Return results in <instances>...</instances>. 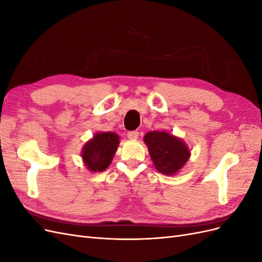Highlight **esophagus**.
<instances>
[{"instance_id": "obj_1", "label": "esophagus", "mask_w": 262, "mask_h": 262, "mask_svg": "<svg viewBox=\"0 0 262 262\" xmlns=\"http://www.w3.org/2000/svg\"><path fill=\"white\" fill-rule=\"evenodd\" d=\"M128 138L130 140H137L139 138V132L138 131H130V132H128Z\"/></svg>"}]
</instances>
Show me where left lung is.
Masks as SVG:
<instances>
[{"label": "left lung", "instance_id": "8db88e82", "mask_svg": "<svg viewBox=\"0 0 262 262\" xmlns=\"http://www.w3.org/2000/svg\"><path fill=\"white\" fill-rule=\"evenodd\" d=\"M144 142L155 168L165 175L176 173L190 156V150L184 142L164 131L146 133Z\"/></svg>", "mask_w": 262, "mask_h": 262}]
</instances>
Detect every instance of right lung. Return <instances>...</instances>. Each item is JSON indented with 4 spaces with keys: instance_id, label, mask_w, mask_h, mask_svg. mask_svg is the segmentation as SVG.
I'll use <instances>...</instances> for the list:
<instances>
[{
    "instance_id": "right-lung-1",
    "label": "right lung",
    "mask_w": 262,
    "mask_h": 262,
    "mask_svg": "<svg viewBox=\"0 0 262 262\" xmlns=\"http://www.w3.org/2000/svg\"><path fill=\"white\" fill-rule=\"evenodd\" d=\"M119 144V137L114 132H101L87 142L82 157L92 171H104L112 163Z\"/></svg>"
}]
</instances>
